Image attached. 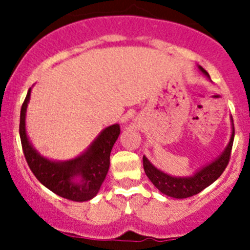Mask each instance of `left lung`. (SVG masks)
Returning <instances> with one entry per match:
<instances>
[{"label":"left lung","mask_w":250,"mask_h":250,"mask_svg":"<svg viewBox=\"0 0 250 250\" xmlns=\"http://www.w3.org/2000/svg\"><path fill=\"white\" fill-rule=\"evenodd\" d=\"M199 68L205 76L209 77V74L205 71L202 66H199ZM231 125H233V131H231L230 140H229V144L227 145L224 151L222 152V155L218 156L215 160L211 161L210 164H208L207 167H202L194 175L171 176L169 174L164 173V171H161V170L156 169L147 160L146 156H143L145 174L150 179V182L155 185L159 191H161V193L167 196H171V198H176V199L189 198V196H193L204 190L205 188L213 184L216 179L222 175L227 165H228L234 141V124H231Z\"/></svg>","instance_id":"left-lung-1"}]
</instances>
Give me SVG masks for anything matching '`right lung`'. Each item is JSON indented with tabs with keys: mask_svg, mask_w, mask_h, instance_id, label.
Instances as JSON below:
<instances>
[{
	"mask_svg": "<svg viewBox=\"0 0 250 250\" xmlns=\"http://www.w3.org/2000/svg\"><path fill=\"white\" fill-rule=\"evenodd\" d=\"M31 89L22 104L20 115V138L26 161L37 180L52 193L72 202L92 199L100 190L110 167V152L120 135V126L115 124L99 134L89 149L77 158L52 161L40 155L26 134V109Z\"/></svg>",
	"mask_w": 250,
	"mask_h": 250,
	"instance_id": "right-lung-1",
	"label": "right lung"
}]
</instances>
